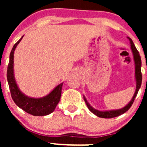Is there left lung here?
<instances>
[{
  "instance_id": "8db88e82",
  "label": "left lung",
  "mask_w": 147,
  "mask_h": 147,
  "mask_svg": "<svg viewBox=\"0 0 147 147\" xmlns=\"http://www.w3.org/2000/svg\"><path fill=\"white\" fill-rule=\"evenodd\" d=\"M128 39L129 40L130 44H131V49L132 50L133 55H134V64H135V78L136 81H137V87H136V91L134 93V96H133L132 99H131V101L129 102V103L127 105H126L124 107L121 108V109H117V110H111V111H105V112H102V111H99L97 109H94L93 107H92L90 106V104L88 103L86 100V98L84 97V100L85 102L86 105H87V107L90 109V112H92L93 114L96 115V116L99 117L101 118H113L119 116V115H122V114L125 113L127 111L129 110L131 106L132 105L133 102H134V100H135V97L137 96L138 92H139V88L141 87V84H142V72H141V67H142V60H141V57L139 54V52L136 48L135 45H134V42H133L132 40L130 38L127 37Z\"/></svg>"
}]
</instances>
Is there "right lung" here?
Segmentation results:
<instances>
[{"mask_svg":"<svg viewBox=\"0 0 147 147\" xmlns=\"http://www.w3.org/2000/svg\"><path fill=\"white\" fill-rule=\"evenodd\" d=\"M22 38L23 37L13 45V49L10 52V60L7 69V80L12 99L17 106L27 113L30 114L33 116H45L52 113L60 102L63 83L57 85L50 94L42 98L36 99L27 97L20 92L15 80L13 72V58L15 49L20 42Z\"/></svg>","mask_w":147,"mask_h":147,"instance_id":"1","label":"right lung"}]
</instances>
